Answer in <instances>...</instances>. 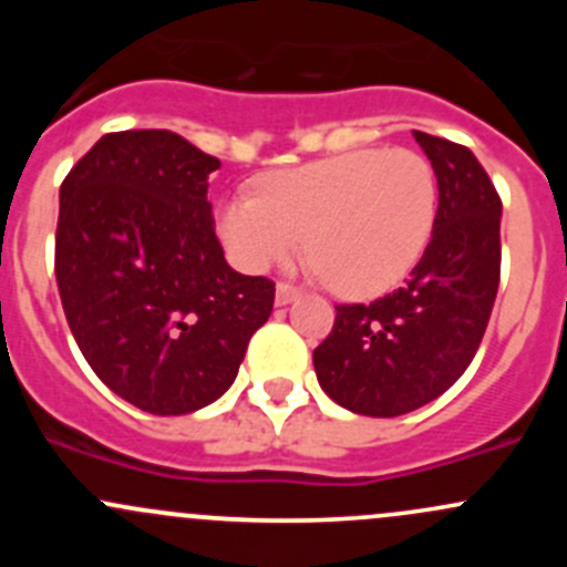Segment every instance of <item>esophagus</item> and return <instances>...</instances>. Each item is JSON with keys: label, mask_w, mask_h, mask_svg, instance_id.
<instances>
[{"label": "esophagus", "mask_w": 567, "mask_h": 567, "mask_svg": "<svg viewBox=\"0 0 567 567\" xmlns=\"http://www.w3.org/2000/svg\"><path fill=\"white\" fill-rule=\"evenodd\" d=\"M299 293H301V290L296 288V285L279 282V285H277V305H279V307L290 305V301H293V299H299Z\"/></svg>", "instance_id": "obj_1"}]
</instances>
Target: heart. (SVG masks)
<instances>
[{"label":"heart","instance_id":"1","mask_svg":"<svg viewBox=\"0 0 567 567\" xmlns=\"http://www.w3.org/2000/svg\"><path fill=\"white\" fill-rule=\"evenodd\" d=\"M439 214L431 162L411 147H362L257 183L219 208V238L244 271H268L301 249L331 288L375 296L425 255Z\"/></svg>","mask_w":567,"mask_h":567}]
</instances>
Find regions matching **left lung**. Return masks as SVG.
Listing matches in <instances>:
<instances>
[{"label": "left lung", "mask_w": 567, "mask_h": 567, "mask_svg": "<svg viewBox=\"0 0 567 567\" xmlns=\"http://www.w3.org/2000/svg\"><path fill=\"white\" fill-rule=\"evenodd\" d=\"M439 183L431 244L403 288L337 305L312 351L316 375L353 414L400 416L447 392L472 364L499 290L502 199L468 147L414 131Z\"/></svg>", "instance_id": "8db88e82"}]
</instances>
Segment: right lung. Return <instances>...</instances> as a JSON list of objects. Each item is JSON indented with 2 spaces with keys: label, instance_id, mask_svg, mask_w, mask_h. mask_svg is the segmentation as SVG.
<instances>
[{
  "label": "right lung",
  "instance_id": "right-lung-1",
  "mask_svg": "<svg viewBox=\"0 0 567 567\" xmlns=\"http://www.w3.org/2000/svg\"><path fill=\"white\" fill-rule=\"evenodd\" d=\"M219 158L173 131L101 136L60 186L54 274L79 351L142 411L192 414L236 381L274 282L233 271L208 175Z\"/></svg>",
  "mask_w": 567,
  "mask_h": 567
}]
</instances>
